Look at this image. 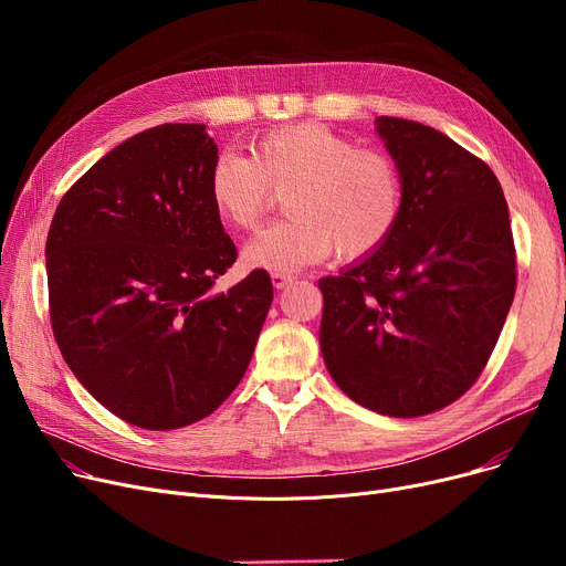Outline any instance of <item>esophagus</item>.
Returning a JSON list of instances; mask_svg holds the SVG:
<instances>
[{
    "label": "esophagus",
    "mask_w": 566,
    "mask_h": 566,
    "mask_svg": "<svg viewBox=\"0 0 566 566\" xmlns=\"http://www.w3.org/2000/svg\"><path fill=\"white\" fill-rule=\"evenodd\" d=\"M271 280H273V286H275V289H286V286L293 282V277L286 275V273H273Z\"/></svg>",
    "instance_id": "34e87169"
}]
</instances>
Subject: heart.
<instances>
[{
	"label": "heart",
	"instance_id": "obj_1",
	"mask_svg": "<svg viewBox=\"0 0 566 566\" xmlns=\"http://www.w3.org/2000/svg\"><path fill=\"white\" fill-rule=\"evenodd\" d=\"M286 195L289 220L261 231L245 248L252 268L293 273L328 256L378 252L401 218L403 186L397 163L378 148L321 124L268 130L252 158L227 148L208 174V197L231 227L252 231Z\"/></svg>",
	"mask_w": 566,
	"mask_h": 566
}]
</instances>
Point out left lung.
<instances>
[{
  "label": "left lung",
  "instance_id": "obj_1",
  "mask_svg": "<svg viewBox=\"0 0 566 566\" xmlns=\"http://www.w3.org/2000/svg\"><path fill=\"white\" fill-rule=\"evenodd\" d=\"M403 208L378 252L323 277L321 353L360 406L420 418L486 367L516 291L510 208L495 174L436 128L378 116Z\"/></svg>",
  "mask_w": 566,
  "mask_h": 566
}]
</instances>
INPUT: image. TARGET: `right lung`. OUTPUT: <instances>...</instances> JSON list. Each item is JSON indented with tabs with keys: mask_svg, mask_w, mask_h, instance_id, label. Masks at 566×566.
<instances>
[{
	"mask_svg": "<svg viewBox=\"0 0 566 566\" xmlns=\"http://www.w3.org/2000/svg\"><path fill=\"white\" fill-rule=\"evenodd\" d=\"M218 158L201 124L148 128L103 156L59 201L48 243L52 333L96 401L139 429H181L241 382L273 303L235 261L208 197Z\"/></svg>",
	"mask_w": 566,
	"mask_h": 566,
	"instance_id": "1",
	"label": "right lung"
}]
</instances>
